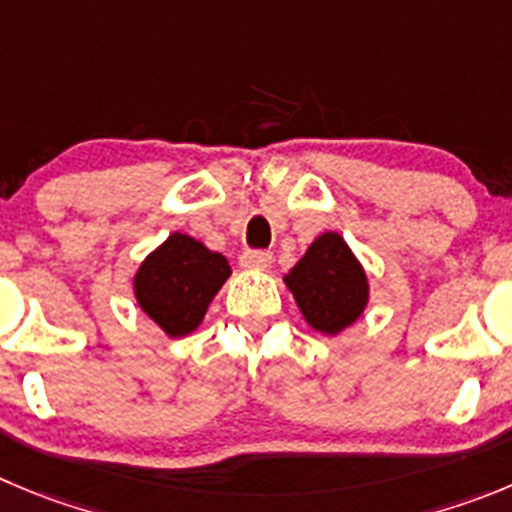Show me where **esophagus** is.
<instances>
[{"label":"esophagus","instance_id":"obj_1","mask_svg":"<svg viewBox=\"0 0 512 512\" xmlns=\"http://www.w3.org/2000/svg\"><path fill=\"white\" fill-rule=\"evenodd\" d=\"M240 265L245 270H267L272 265V255L265 250H247L245 255L240 257Z\"/></svg>","mask_w":512,"mask_h":512}]
</instances>
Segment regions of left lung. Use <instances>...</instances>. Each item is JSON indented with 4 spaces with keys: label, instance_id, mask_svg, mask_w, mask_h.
Returning a JSON list of instances; mask_svg holds the SVG:
<instances>
[{
    "label": "left lung",
    "instance_id": "1",
    "mask_svg": "<svg viewBox=\"0 0 512 512\" xmlns=\"http://www.w3.org/2000/svg\"><path fill=\"white\" fill-rule=\"evenodd\" d=\"M283 283L305 323L323 336L346 331L369 305V275L338 232L318 234Z\"/></svg>",
    "mask_w": 512,
    "mask_h": 512
}]
</instances>
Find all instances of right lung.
<instances>
[{
	"mask_svg": "<svg viewBox=\"0 0 512 512\" xmlns=\"http://www.w3.org/2000/svg\"><path fill=\"white\" fill-rule=\"evenodd\" d=\"M232 275L227 257L189 234H169L133 275V295L143 313L169 338L202 326L209 303Z\"/></svg>",
	"mask_w": 512,
	"mask_h": 512,
	"instance_id": "obj_1",
	"label": "right lung"
}]
</instances>
